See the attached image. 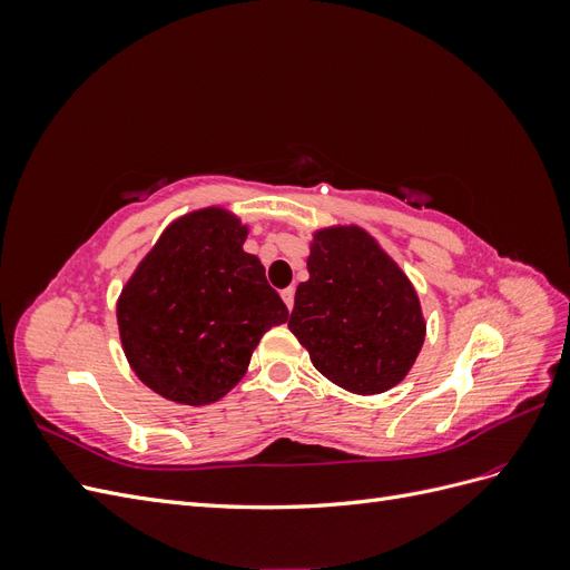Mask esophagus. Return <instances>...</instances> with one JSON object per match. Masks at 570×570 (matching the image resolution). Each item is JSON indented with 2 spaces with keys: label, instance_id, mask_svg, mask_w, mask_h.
<instances>
[{
  "label": "esophagus",
  "instance_id": "1",
  "mask_svg": "<svg viewBox=\"0 0 570 570\" xmlns=\"http://www.w3.org/2000/svg\"><path fill=\"white\" fill-rule=\"evenodd\" d=\"M281 297H283L285 306L292 312V306H295V287H285V289L281 292Z\"/></svg>",
  "mask_w": 570,
  "mask_h": 570
}]
</instances>
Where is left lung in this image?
I'll return each instance as SVG.
<instances>
[{
    "label": "left lung",
    "mask_w": 570,
    "mask_h": 570,
    "mask_svg": "<svg viewBox=\"0 0 570 570\" xmlns=\"http://www.w3.org/2000/svg\"><path fill=\"white\" fill-rule=\"evenodd\" d=\"M287 327L327 381L354 394L402 383L425 340L406 273L358 226L314 233Z\"/></svg>",
    "instance_id": "1"
}]
</instances>
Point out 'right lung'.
Wrapping results in <instances>:
<instances>
[{"label":"right lung","instance_id":"obj_1","mask_svg":"<svg viewBox=\"0 0 570 570\" xmlns=\"http://www.w3.org/2000/svg\"><path fill=\"white\" fill-rule=\"evenodd\" d=\"M247 233L220 206L185 214L120 292L116 318L128 364L168 402H218L243 381L264 333L287 321L264 264L243 249Z\"/></svg>","mask_w":570,"mask_h":570}]
</instances>
